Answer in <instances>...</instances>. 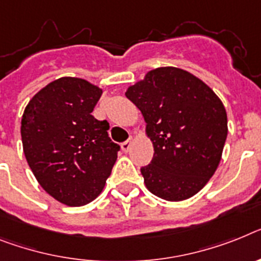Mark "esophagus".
I'll return each instance as SVG.
<instances>
[{
    "label": "esophagus",
    "instance_id": "obj_1",
    "mask_svg": "<svg viewBox=\"0 0 261 261\" xmlns=\"http://www.w3.org/2000/svg\"><path fill=\"white\" fill-rule=\"evenodd\" d=\"M131 143H133V139H127L126 142H123V143H122V150L124 151V152H127V151L130 150V147H131Z\"/></svg>",
    "mask_w": 261,
    "mask_h": 261
}]
</instances>
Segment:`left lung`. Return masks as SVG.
Instances as JSON below:
<instances>
[{
	"instance_id": "1",
	"label": "left lung",
	"mask_w": 261,
	"mask_h": 261,
	"mask_svg": "<svg viewBox=\"0 0 261 261\" xmlns=\"http://www.w3.org/2000/svg\"><path fill=\"white\" fill-rule=\"evenodd\" d=\"M126 97L142 111L154 158L141 167L146 187L170 201L199 192L218 168L227 139L222 100L199 78L159 67L130 86Z\"/></svg>"
}]
</instances>
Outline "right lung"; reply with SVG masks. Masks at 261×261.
I'll use <instances>...</instances> for the list:
<instances>
[{
  "mask_svg": "<svg viewBox=\"0 0 261 261\" xmlns=\"http://www.w3.org/2000/svg\"><path fill=\"white\" fill-rule=\"evenodd\" d=\"M102 90L80 78H60L37 93L21 122L23 152L38 183L63 204L97 198L120 146L106 120L91 115Z\"/></svg>",
  "mask_w": 261,
  "mask_h": 261,
  "instance_id": "add662e5",
  "label": "right lung"
}]
</instances>
